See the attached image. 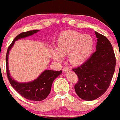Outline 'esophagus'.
<instances>
[{"mask_svg":"<svg viewBox=\"0 0 120 120\" xmlns=\"http://www.w3.org/2000/svg\"><path fill=\"white\" fill-rule=\"evenodd\" d=\"M69 68H68V67H67V66H66V67H64V68H63V72H68L69 71Z\"/></svg>","mask_w":120,"mask_h":120,"instance_id":"obj_1","label":"esophagus"}]
</instances>
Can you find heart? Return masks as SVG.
<instances>
[{"label": "heart", "instance_id": "obj_1", "mask_svg": "<svg viewBox=\"0 0 120 120\" xmlns=\"http://www.w3.org/2000/svg\"><path fill=\"white\" fill-rule=\"evenodd\" d=\"M93 47L94 42L90 36L75 31H67L58 37L56 48L51 49L50 55L54 60L60 62L64 56L69 54L72 64H81L90 56Z\"/></svg>", "mask_w": 120, "mask_h": 120}]
</instances>
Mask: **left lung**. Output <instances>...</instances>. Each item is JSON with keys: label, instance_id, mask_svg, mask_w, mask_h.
<instances>
[{"label": "left lung", "instance_id": "obj_1", "mask_svg": "<svg viewBox=\"0 0 120 120\" xmlns=\"http://www.w3.org/2000/svg\"><path fill=\"white\" fill-rule=\"evenodd\" d=\"M97 38L96 51L81 66L73 69L78 76L74 86L80 98L91 101L98 98L107 91L113 78L116 57L109 40L95 31Z\"/></svg>", "mask_w": 120, "mask_h": 120}]
</instances>
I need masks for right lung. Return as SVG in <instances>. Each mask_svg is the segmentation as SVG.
<instances>
[{
	"instance_id": "obj_1",
	"label": "right lung",
	"mask_w": 120,
	"mask_h": 120,
	"mask_svg": "<svg viewBox=\"0 0 120 120\" xmlns=\"http://www.w3.org/2000/svg\"><path fill=\"white\" fill-rule=\"evenodd\" d=\"M39 30H34L31 31H28L23 32L19 34L15 38L13 41L10 44L7 49L6 54V68L7 75L11 86L13 88L20 94L23 97L28 100L33 101H41L46 98L50 93L51 86L54 80L62 73V71H55L51 70H45L43 73L38 77V78L31 82L27 83H20L12 79L10 75V72L8 71V57L9 51L15 41L23 38L27 36H31L34 33H37Z\"/></svg>"
}]
</instances>
